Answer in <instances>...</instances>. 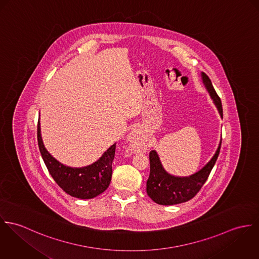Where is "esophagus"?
<instances>
[{
    "mask_svg": "<svg viewBox=\"0 0 259 259\" xmlns=\"http://www.w3.org/2000/svg\"><path fill=\"white\" fill-rule=\"evenodd\" d=\"M128 139H129V142H130V146L132 147V149L134 151H140V150H143L145 148L144 139L138 131H136V130L132 131L129 134Z\"/></svg>",
    "mask_w": 259,
    "mask_h": 259,
    "instance_id": "34e87169",
    "label": "esophagus"
}]
</instances>
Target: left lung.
Returning <instances> with one entry per match:
<instances>
[{
	"instance_id": "left-lung-1",
	"label": "left lung",
	"mask_w": 259,
	"mask_h": 259,
	"mask_svg": "<svg viewBox=\"0 0 259 259\" xmlns=\"http://www.w3.org/2000/svg\"><path fill=\"white\" fill-rule=\"evenodd\" d=\"M201 79L204 87L209 93L218 111L223 118V106L219 95L211 84L208 76L201 72ZM222 140L219 144L218 150L210 161L201 169L189 177H176L167 172L159 158L158 153L153 150L150 152V176L147 181V194L156 203L163 205H171L182 203L193 199L201 190L202 185L208 178L217 159L220 154Z\"/></svg>"
}]
</instances>
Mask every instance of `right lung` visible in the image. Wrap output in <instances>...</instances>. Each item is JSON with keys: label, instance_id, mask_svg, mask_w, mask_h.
I'll use <instances>...</instances> for the list:
<instances>
[{"label": "right lung", "instance_id": "obj_1", "mask_svg": "<svg viewBox=\"0 0 259 259\" xmlns=\"http://www.w3.org/2000/svg\"><path fill=\"white\" fill-rule=\"evenodd\" d=\"M37 142L49 172L58 186L69 196L83 200L93 199L108 188L112 177L116 143L108 148L93 164L82 168H73L58 162L46 149L41 138L39 121L37 125Z\"/></svg>", "mask_w": 259, "mask_h": 259}]
</instances>
